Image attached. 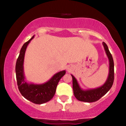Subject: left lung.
<instances>
[{"label":"left lung","mask_w":126,"mask_h":126,"mask_svg":"<svg viewBox=\"0 0 126 126\" xmlns=\"http://www.w3.org/2000/svg\"><path fill=\"white\" fill-rule=\"evenodd\" d=\"M104 50L109 60V72L107 80L102 85L94 89L84 90L82 89L73 75H71L73 80V90L75 96L78 100L86 102H93L98 101L109 91L112 87L114 79V64L112 55L108 50V46L104 42L102 43Z\"/></svg>","instance_id":"left-lung-1"}]
</instances>
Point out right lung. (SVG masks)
Returning <instances> with one entry per match:
<instances>
[{
    "instance_id": "right-lung-1",
    "label": "right lung",
    "mask_w": 126,
    "mask_h": 126,
    "mask_svg": "<svg viewBox=\"0 0 126 126\" xmlns=\"http://www.w3.org/2000/svg\"><path fill=\"white\" fill-rule=\"evenodd\" d=\"M34 37V35L26 42L20 50L19 55L16 63V77L18 89L22 95L33 103L42 104L51 100L54 96L57 84L60 79L65 75L66 70L57 72L50 80L41 84H34L26 81L24 72V57L27 46Z\"/></svg>"
}]
</instances>
